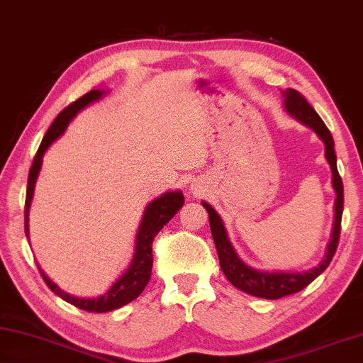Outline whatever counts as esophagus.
<instances>
[{"label": "esophagus", "instance_id": "esophagus-1", "mask_svg": "<svg viewBox=\"0 0 363 363\" xmlns=\"http://www.w3.org/2000/svg\"><path fill=\"white\" fill-rule=\"evenodd\" d=\"M194 193H199V191H198V189H196V188H194Z\"/></svg>", "mask_w": 363, "mask_h": 363}]
</instances>
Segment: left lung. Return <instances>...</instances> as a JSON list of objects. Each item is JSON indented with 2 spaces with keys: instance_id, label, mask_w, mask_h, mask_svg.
Returning a JSON list of instances; mask_svg holds the SVG:
<instances>
[{
  "instance_id": "8db88e82",
  "label": "left lung",
  "mask_w": 363,
  "mask_h": 363,
  "mask_svg": "<svg viewBox=\"0 0 363 363\" xmlns=\"http://www.w3.org/2000/svg\"><path fill=\"white\" fill-rule=\"evenodd\" d=\"M284 95V108L291 118H295L298 123L304 124L309 129H313L317 137H319L323 145H325V159L332 169V185L335 189L336 199H335V220L332 228V236H330L325 257L322 262L311 268L308 271H259L252 268V266L245 264L242 259L238 257L236 250H234L233 244L228 238L226 228L223 220H221L217 211L207 204L206 201H202V207L206 208L208 213V223H211V231L215 247L218 252V259L221 271L225 272L228 281H230L234 287L245 291V294L266 298V300H279V298L294 295L296 291L303 290L304 287L314 281L315 277H319L323 271L327 269V266L332 262V258L338 247L340 239V230H341V215H342V182L336 169V155H335V142L327 125L323 124L319 114L314 111V108L311 106L306 99L303 95L295 91V89H287L282 91Z\"/></svg>"
}]
</instances>
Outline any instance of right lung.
<instances>
[{"mask_svg":"<svg viewBox=\"0 0 363 363\" xmlns=\"http://www.w3.org/2000/svg\"><path fill=\"white\" fill-rule=\"evenodd\" d=\"M106 91H100V89H92L91 92L82 95L81 99L73 101L72 105L67 106L59 116L55 118L52 125L49 127V130L44 135L43 142L38 148L36 156L31 164L30 174H28V186H27V199H25V234L28 236V213L31 207V201H33L35 185L38 180V175L41 172L43 157L44 152L52 145L57 138L63 135V132L67 130L68 124L72 123V119L78 114L81 110H84L86 106L92 105L94 101H99ZM185 202L182 191H167L159 196V198L152 199L148 206L145 207L142 221H140L137 236H135V250H133V257L130 259V264L127 266V269L121 274L113 285L108 289L104 295L92 296V298H81L69 295L67 291H63L59 285L50 281V279L44 274L43 269L41 276L44 282L48 284V287L54 291L57 296H60L62 300L73 304V306L89 311V313H108V311H114L125 306L130 301L142 294L145 290L146 284L150 282L151 277V268H152V240L157 236V233L169 223L172 217L180 211V207Z\"/></svg>","mask_w":363,"mask_h":363,"instance_id":"1","label":"right lung"}]
</instances>
